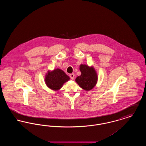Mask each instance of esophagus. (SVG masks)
Masks as SVG:
<instances>
[{
  "instance_id": "esophagus-1",
  "label": "esophagus",
  "mask_w": 146,
  "mask_h": 146,
  "mask_svg": "<svg viewBox=\"0 0 146 146\" xmlns=\"http://www.w3.org/2000/svg\"><path fill=\"white\" fill-rule=\"evenodd\" d=\"M74 74H70V79H72V80H73L74 79Z\"/></svg>"
}]
</instances>
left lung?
I'll list each match as a JSON object with an SVG mask.
<instances>
[{
    "label": "left lung",
    "instance_id": "left-lung-1",
    "mask_svg": "<svg viewBox=\"0 0 146 146\" xmlns=\"http://www.w3.org/2000/svg\"><path fill=\"white\" fill-rule=\"evenodd\" d=\"M81 75L76 79V83L85 91H90L96 85L98 76L96 70L92 67L81 64L79 67Z\"/></svg>",
    "mask_w": 146,
    "mask_h": 146
}]
</instances>
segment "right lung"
<instances>
[{
  "label": "right lung",
  "instance_id": "obj_1",
  "mask_svg": "<svg viewBox=\"0 0 146 146\" xmlns=\"http://www.w3.org/2000/svg\"><path fill=\"white\" fill-rule=\"evenodd\" d=\"M70 78L62 70L59 68L48 70L45 76V83L49 89L54 91L60 90L63 85Z\"/></svg>",
  "mask_w": 146,
  "mask_h": 146
}]
</instances>
